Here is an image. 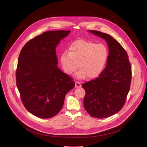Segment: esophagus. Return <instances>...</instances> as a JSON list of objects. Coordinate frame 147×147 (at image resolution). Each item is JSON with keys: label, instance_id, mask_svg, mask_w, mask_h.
I'll use <instances>...</instances> for the list:
<instances>
[{"label": "esophagus", "instance_id": "obj_1", "mask_svg": "<svg viewBox=\"0 0 147 147\" xmlns=\"http://www.w3.org/2000/svg\"><path fill=\"white\" fill-rule=\"evenodd\" d=\"M81 84L79 82H78V81L75 82V87L76 88H79L81 87Z\"/></svg>", "mask_w": 147, "mask_h": 147}]
</instances>
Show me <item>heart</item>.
<instances>
[{
  "label": "heart",
  "instance_id": "heart-1",
  "mask_svg": "<svg viewBox=\"0 0 147 147\" xmlns=\"http://www.w3.org/2000/svg\"><path fill=\"white\" fill-rule=\"evenodd\" d=\"M108 56V49L102 44L86 40H77L71 44L70 52L63 53L61 64L65 72L71 75L78 67V79L96 77L102 70Z\"/></svg>",
  "mask_w": 147,
  "mask_h": 147
}]
</instances>
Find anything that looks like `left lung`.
I'll use <instances>...</instances> for the list:
<instances>
[{
  "instance_id": "obj_1",
  "label": "left lung",
  "mask_w": 147,
  "mask_h": 147,
  "mask_svg": "<svg viewBox=\"0 0 147 147\" xmlns=\"http://www.w3.org/2000/svg\"><path fill=\"white\" fill-rule=\"evenodd\" d=\"M89 31L105 39L109 54L107 66L99 76L82 84L86 90L84 106L91 116L107 118L125 104L130 88L131 66L127 53L115 39L99 31Z\"/></svg>"
}]
</instances>
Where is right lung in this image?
I'll return each instance as SVG.
<instances>
[{"instance_id":"obj_1","label":"right lung","mask_w":147,"mask_h":147,"mask_svg":"<svg viewBox=\"0 0 147 147\" xmlns=\"http://www.w3.org/2000/svg\"><path fill=\"white\" fill-rule=\"evenodd\" d=\"M70 31L45 32L30 39L21 51L16 85L26 109L42 119L56 116L66 94L74 87L73 79L58 68L56 47Z\"/></svg>"}]
</instances>
